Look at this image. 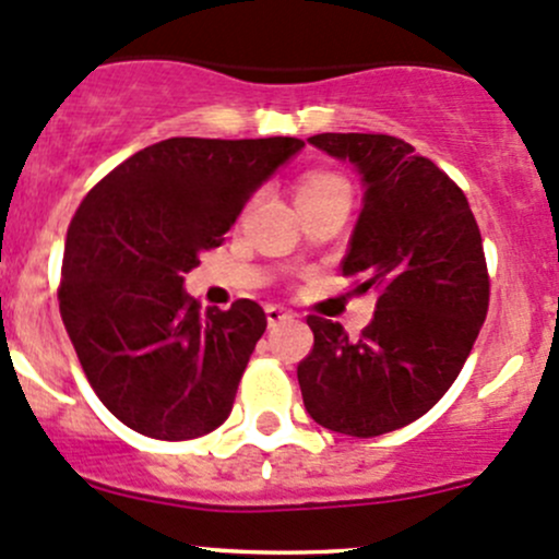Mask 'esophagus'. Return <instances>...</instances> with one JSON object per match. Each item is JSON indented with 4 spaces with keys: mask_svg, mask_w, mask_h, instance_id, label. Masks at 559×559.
<instances>
[{
    "mask_svg": "<svg viewBox=\"0 0 559 559\" xmlns=\"http://www.w3.org/2000/svg\"><path fill=\"white\" fill-rule=\"evenodd\" d=\"M264 313H267V324L270 326L284 324V321L295 319V313H292L289 308H284V305H267V308H264Z\"/></svg>",
    "mask_w": 559,
    "mask_h": 559,
    "instance_id": "1",
    "label": "esophagus"
}]
</instances>
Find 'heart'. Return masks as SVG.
Listing matches in <instances>:
<instances>
[{"label": "heart", "instance_id": "b5f03b06", "mask_svg": "<svg viewBox=\"0 0 559 559\" xmlns=\"http://www.w3.org/2000/svg\"><path fill=\"white\" fill-rule=\"evenodd\" d=\"M316 190H348L345 179H340L337 174H329V171H313L308 176H302L297 187V195L299 192H316Z\"/></svg>", "mask_w": 559, "mask_h": 559}]
</instances>
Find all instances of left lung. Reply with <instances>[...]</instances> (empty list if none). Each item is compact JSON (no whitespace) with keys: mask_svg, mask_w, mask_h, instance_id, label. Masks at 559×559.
Segmentation results:
<instances>
[{"mask_svg":"<svg viewBox=\"0 0 559 559\" xmlns=\"http://www.w3.org/2000/svg\"><path fill=\"white\" fill-rule=\"evenodd\" d=\"M310 144L364 176V209L345 278L374 289V316L356 340L308 316L313 348L299 361L305 409L348 437H380L426 415L474 348L490 275L479 225L461 187L413 144L385 133H319Z\"/></svg>","mask_w":559,"mask_h":559,"instance_id":"left-lung-1","label":"left lung"}]
</instances>
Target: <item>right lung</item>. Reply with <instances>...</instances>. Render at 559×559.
<instances>
[{
	"mask_svg": "<svg viewBox=\"0 0 559 559\" xmlns=\"http://www.w3.org/2000/svg\"><path fill=\"white\" fill-rule=\"evenodd\" d=\"M302 146L292 136L166 139L82 198L58 308L87 383L128 428L181 442L227 420L267 316L254 299L201 313L181 284Z\"/></svg>",
	"mask_w": 559,
	"mask_h": 559,
	"instance_id": "add662e5",
	"label": "right lung"
}]
</instances>
